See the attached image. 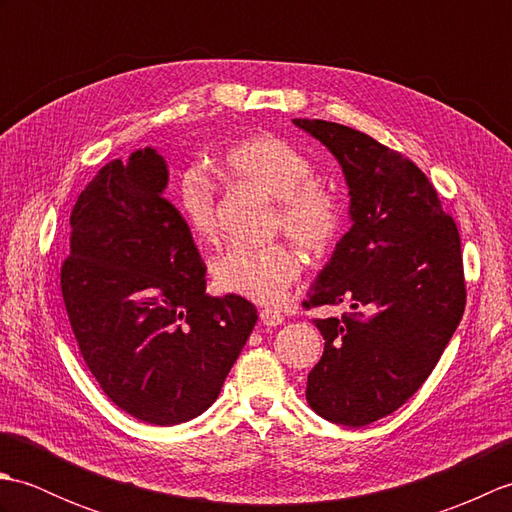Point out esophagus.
Listing matches in <instances>:
<instances>
[{"instance_id":"obj_1","label":"esophagus","mask_w":512,"mask_h":512,"mask_svg":"<svg viewBox=\"0 0 512 512\" xmlns=\"http://www.w3.org/2000/svg\"><path fill=\"white\" fill-rule=\"evenodd\" d=\"M259 319H262L266 328H277V325L284 323V314L273 310V308H266V310L259 312Z\"/></svg>"}]
</instances>
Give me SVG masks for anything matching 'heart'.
I'll return each instance as SVG.
<instances>
[{
  "instance_id": "b5f03b06",
  "label": "heart",
  "mask_w": 512,
  "mask_h": 512,
  "mask_svg": "<svg viewBox=\"0 0 512 512\" xmlns=\"http://www.w3.org/2000/svg\"><path fill=\"white\" fill-rule=\"evenodd\" d=\"M222 167L242 187L277 200L275 226L310 253L328 248L341 228L336 195L312 180L310 160L286 140L262 134L239 140L222 158ZM178 209L202 242L217 237V204L211 180L189 169L178 184ZM215 286L228 295L275 306L301 275V257L286 244L266 248L231 246L211 264Z\"/></svg>"
}]
</instances>
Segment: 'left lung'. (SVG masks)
Wrapping results in <instances>:
<instances>
[{
    "mask_svg": "<svg viewBox=\"0 0 512 512\" xmlns=\"http://www.w3.org/2000/svg\"><path fill=\"white\" fill-rule=\"evenodd\" d=\"M295 125L339 160L354 222L303 301L354 310L314 319L325 350L306 400L325 420L365 427L416 394L460 325V233L429 178L400 151L319 118Z\"/></svg>",
    "mask_w": 512,
    "mask_h": 512,
    "instance_id": "1",
    "label": "left lung"
}]
</instances>
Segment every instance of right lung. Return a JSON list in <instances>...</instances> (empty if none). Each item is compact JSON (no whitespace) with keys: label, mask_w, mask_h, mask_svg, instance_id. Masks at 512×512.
Here are the masks:
<instances>
[{"label":"right lung","mask_w":512,"mask_h":512,"mask_svg":"<svg viewBox=\"0 0 512 512\" xmlns=\"http://www.w3.org/2000/svg\"><path fill=\"white\" fill-rule=\"evenodd\" d=\"M167 162L140 149L96 173L70 215L65 312L116 407L171 427L209 409L257 323L244 297L206 295L191 228L162 191Z\"/></svg>","instance_id":"right-lung-1"}]
</instances>
